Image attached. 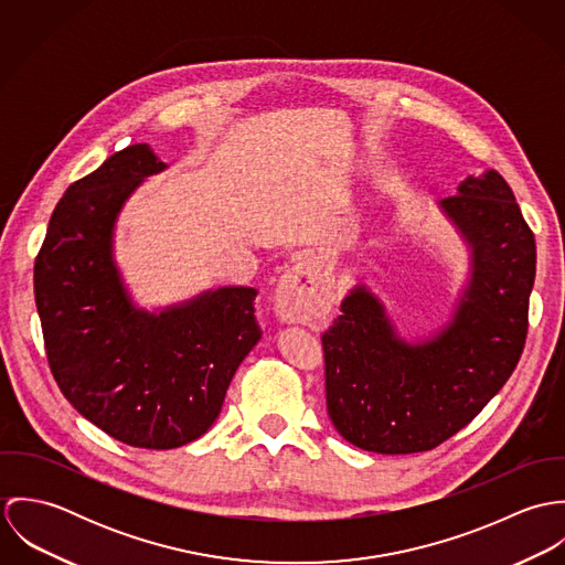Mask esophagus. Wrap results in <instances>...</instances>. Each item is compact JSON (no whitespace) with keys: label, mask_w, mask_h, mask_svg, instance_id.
<instances>
[{"label":"esophagus","mask_w":565,"mask_h":565,"mask_svg":"<svg viewBox=\"0 0 565 565\" xmlns=\"http://www.w3.org/2000/svg\"><path fill=\"white\" fill-rule=\"evenodd\" d=\"M318 282L307 263H298L285 271L276 289V313L285 322H300L313 313L318 305Z\"/></svg>","instance_id":"obj_1"}]
</instances>
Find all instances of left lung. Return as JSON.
Listing matches in <instances>:
<instances>
[{
    "instance_id": "8db88e82",
    "label": "left lung",
    "mask_w": 565,
    "mask_h": 565,
    "mask_svg": "<svg viewBox=\"0 0 565 565\" xmlns=\"http://www.w3.org/2000/svg\"><path fill=\"white\" fill-rule=\"evenodd\" d=\"M439 206L472 249L470 285L450 323L408 343L359 285L322 334L328 415L367 452L437 448L502 390L524 350L537 254L511 186L489 169Z\"/></svg>"
}]
</instances>
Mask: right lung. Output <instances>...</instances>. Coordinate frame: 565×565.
<instances>
[{
  "label": "right lung",
  "instance_id": "add662e5",
  "mask_svg": "<svg viewBox=\"0 0 565 565\" xmlns=\"http://www.w3.org/2000/svg\"><path fill=\"white\" fill-rule=\"evenodd\" d=\"M164 162L148 143L115 152L56 204L34 263L50 370L113 439L169 450L202 437L260 339L256 289L222 287L161 313L137 309L113 260L117 215Z\"/></svg>",
  "mask_w": 565,
  "mask_h": 565
}]
</instances>
